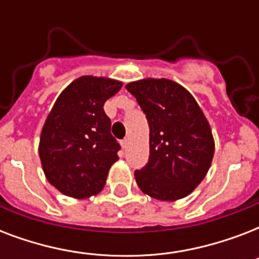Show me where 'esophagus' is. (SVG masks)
<instances>
[{"mask_svg":"<svg viewBox=\"0 0 259 259\" xmlns=\"http://www.w3.org/2000/svg\"><path fill=\"white\" fill-rule=\"evenodd\" d=\"M129 144H130L129 138H125V140L121 142V145H122V148H123V149H127V148H129Z\"/></svg>","mask_w":259,"mask_h":259,"instance_id":"esophagus-1","label":"esophagus"}]
</instances>
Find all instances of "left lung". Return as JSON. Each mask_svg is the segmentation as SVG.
I'll return each mask as SVG.
<instances>
[{
    "label": "left lung",
    "instance_id": "8db88e82",
    "mask_svg": "<svg viewBox=\"0 0 259 259\" xmlns=\"http://www.w3.org/2000/svg\"><path fill=\"white\" fill-rule=\"evenodd\" d=\"M149 123V161L134 176L141 191L157 200L183 199L200 184L212 162L209 123L188 90L169 79L126 84Z\"/></svg>",
    "mask_w": 259,
    "mask_h": 259
}]
</instances>
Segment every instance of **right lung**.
Masks as SVG:
<instances>
[{"label":"right lung","mask_w":259,"mask_h":259,"mask_svg":"<svg viewBox=\"0 0 259 259\" xmlns=\"http://www.w3.org/2000/svg\"><path fill=\"white\" fill-rule=\"evenodd\" d=\"M121 87L114 79L80 76L63 90L48 114L38 154L47 180L63 195L86 199L105 187L121 146L103 105Z\"/></svg>","instance_id":"1"}]
</instances>
